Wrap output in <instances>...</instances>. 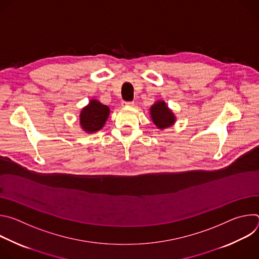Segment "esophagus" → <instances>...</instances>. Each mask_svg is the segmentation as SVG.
I'll list each match as a JSON object with an SVG mask.
<instances>
[{
  "mask_svg": "<svg viewBox=\"0 0 259 259\" xmlns=\"http://www.w3.org/2000/svg\"><path fill=\"white\" fill-rule=\"evenodd\" d=\"M123 105L124 106H133L134 101H123Z\"/></svg>",
  "mask_w": 259,
  "mask_h": 259,
  "instance_id": "34e87169",
  "label": "esophagus"
}]
</instances>
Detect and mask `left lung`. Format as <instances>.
I'll return each instance as SVG.
<instances>
[{
	"label": "left lung",
	"mask_w": 259,
	"mask_h": 259,
	"mask_svg": "<svg viewBox=\"0 0 259 259\" xmlns=\"http://www.w3.org/2000/svg\"><path fill=\"white\" fill-rule=\"evenodd\" d=\"M151 116L155 125L160 128H167L175 122L173 113L164 101H158L151 107Z\"/></svg>",
	"instance_id": "1"
}]
</instances>
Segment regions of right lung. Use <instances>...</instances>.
<instances>
[{"label":"right lung","instance_id":"add662e5","mask_svg":"<svg viewBox=\"0 0 259 259\" xmlns=\"http://www.w3.org/2000/svg\"><path fill=\"white\" fill-rule=\"evenodd\" d=\"M108 115L109 108L99 101L93 99L81 112V126L88 133L96 132L103 127Z\"/></svg>","mask_w":259,"mask_h":259}]
</instances>
